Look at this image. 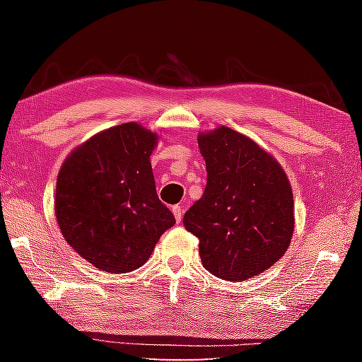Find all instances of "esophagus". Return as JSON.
I'll return each mask as SVG.
<instances>
[{
  "mask_svg": "<svg viewBox=\"0 0 362 362\" xmlns=\"http://www.w3.org/2000/svg\"><path fill=\"white\" fill-rule=\"evenodd\" d=\"M173 212H174V217H175L177 222H180V220H182V216H183L182 207H180V206H174V207H173Z\"/></svg>",
  "mask_w": 362,
  "mask_h": 362,
  "instance_id": "esophagus-1",
  "label": "esophagus"
}]
</instances>
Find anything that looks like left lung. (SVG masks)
Returning <instances> with one entry per match:
<instances>
[{"mask_svg":"<svg viewBox=\"0 0 362 362\" xmlns=\"http://www.w3.org/2000/svg\"><path fill=\"white\" fill-rule=\"evenodd\" d=\"M207 185L183 217L203 267L246 281L276 263L293 235V194L281 164L244 134L220 126L198 136Z\"/></svg>","mask_w":362,"mask_h":362,"instance_id":"8db88e82","label":"left lung"}]
</instances>
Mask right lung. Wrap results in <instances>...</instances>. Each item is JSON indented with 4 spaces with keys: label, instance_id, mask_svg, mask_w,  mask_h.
I'll return each mask as SVG.
<instances>
[{
    "label": "right lung",
    "instance_id": "obj_1",
    "mask_svg": "<svg viewBox=\"0 0 362 362\" xmlns=\"http://www.w3.org/2000/svg\"><path fill=\"white\" fill-rule=\"evenodd\" d=\"M158 139L139 122H124L76 146L59 170L54 211L60 231L102 272L142 267L175 223L156 194L150 156Z\"/></svg>",
    "mask_w": 362,
    "mask_h": 362
}]
</instances>
